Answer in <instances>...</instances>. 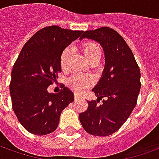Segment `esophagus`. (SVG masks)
<instances>
[{
  "label": "esophagus",
  "mask_w": 159,
  "mask_h": 159,
  "mask_svg": "<svg viewBox=\"0 0 159 159\" xmlns=\"http://www.w3.org/2000/svg\"><path fill=\"white\" fill-rule=\"evenodd\" d=\"M80 98H81V97H80V95H78V94H74V99H75V100H78V99H80Z\"/></svg>",
  "instance_id": "1"
}]
</instances>
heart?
Instances as JSON below:
<instances>
[{
  "label": "heart",
  "mask_w": 159,
  "mask_h": 159,
  "mask_svg": "<svg viewBox=\"0 0 159 159\" xmlns=\"http://www.w3.org/2000/svg\"><path fill=\"white\" fill-rule=\"evenodd\" d=\"M81 50L84 55L87 59L89 62L99 60L100 59V49L93 42H84L81 45ZM71 57V48H66L61 52V58H60V65L63 72H66L69 67V61ZM93 83V79L90 76H84L80 74H75L70 78L68 81V86L70 88H72L73 91L77 93H82L86 90L88 87H90Z\"/></svg>",
  "instance_id": "heart-1"
}]
</instances>
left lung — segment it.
Returning <instances> with one entry per match:
<instances>
[{"label":"left lung","instance_id":"obj_1","mask_svg":"<svg viewBox=\"0 0 159 159\" xmlns=\"http://www.w3.org/2000/svg\"><path fill=\"white\" fill-rule=\"evenodd\" d=\"M86 38L99 43L105 53V67L93 92L101 105L87 101L88 108L80 114L86 132L93 136H109L127 120L136 107L140 91V70L131 48L123 37L110 27L83 32Z\"/></svg>","mask_w":159,"mask_h":159}]
</instances>
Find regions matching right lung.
I'll return each instance as SVG.
<instances>
[{"instance_id": "obj_1", "label": "right lung", "mask_w": 159, "mask_h": 159, "mask_svg": "<svg viewBox=\"0 0 159 159\" xmlns=\"http://www.w3.org/2000/svg\"><path fill=\"white\" fill-rule=\"evenodd\" d=\"M82 33L58 26L44 27L24 45L15 61L9 86L13 110L32 134L54 132L61 111L74 99L66 86L56 94L48 93V87L61 72V52Z\"/></svg>"}]
</instances>
